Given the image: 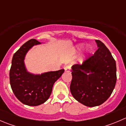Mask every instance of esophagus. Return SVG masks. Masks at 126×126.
Wrapping results in <instances>:
<instances>
[{"label": "esophagus", "mask_w": 126, "mask_h": 126, "mask_svg": "<svg viewBox=\"0 0 126 126\" xmlns=\"http://www.w3.org/2000/svg\"><path fill=\"white\" fill-rule=\"evenodd\" d=\"M71 65H66L65 66H64V70H65L66 72H69L71 70Z\"/></svg>", "instance_id": "1"}]
</instances>
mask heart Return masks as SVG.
Returning a JSON list of instances; mask_svg holds the SVG:
<instances>
[{
    "label": "heart",
    "instance_id": "b5f03b06",
    "mask_svg": "<svg viewBox=\"0 0 126 126\" xmlns=\"http://www.w3.org/2000/svg\"><path fill=\"white\" fill-rule=\"evenodd\" d=\"M83 45H80V46H77V50H80L81 49L83 48ZM89 51H90V49H89V48H88L87 52H89Z\"/></svg>",
    "mask_w": 126,
    "mask_h": 126
}]
</instances>
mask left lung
Wrapping results in <instances>:
<instances>
[{"label":"left lung","mask_w":126,"mask_h":126,"mask_svg":"<svg viewBox=\"0 0 126 126\" xmlns=\"http://www.w3.org/2000/svg\"><path fill=\"white\" fill-rule=\"evenodd\" d=\"M98 49L82 64L72 66L70 91L78 102L87 107L101 105L112 93L116 82L115 59L105 44L95 40Z\"/></svg>","instance_id":"8db88e82"}]
</instances>
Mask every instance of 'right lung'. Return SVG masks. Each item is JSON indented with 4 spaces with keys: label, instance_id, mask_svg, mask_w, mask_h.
I'll use <instances>...</instances> for the list:
<instances>
[{
    "label": "right lung",
    "instance_id": "1",
    "mask_svg": "<svg viewBox=\"0 0 126 126\" xmlns=\"http://www.w3.org/2000/svg\"><path fill=\"white\" fill-rule=\"evenodd\" d=\"M41 44L35 39L28 41L15 53L10 70L11 89L19 101L29 106H37L49 99L54 83L62 76L63 69L41 74L27 71L24 59L27 52L35 45Z\"/></svg>",
    "mask_w": 126,
    "mask_h": 126
}]
</instances>
